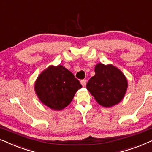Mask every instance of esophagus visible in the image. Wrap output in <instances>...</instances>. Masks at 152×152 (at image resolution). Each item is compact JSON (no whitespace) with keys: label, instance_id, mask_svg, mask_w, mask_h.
Instances as JSON below:
<instances>
[{"label":"esophagus","instance_id":"1","mask_svg":"<svg viewBox=\"0 0 152 152\" xmlns=\"http://www.w3.org/2000/svg\"><path fill=\"white\" fill-rule=\"evenodd\" d=\"M80 83L83 87L86 86V83H87V80H80Z\"/></svg>","mask_w":152,"mask_h":152}]
</instances>
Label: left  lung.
I'll return each mask as SVG.
<instances>
[{"instance_id":"1","label":"left lung","mask_w":152,"mask_h":152,"mask_svg":"<svg viewBox=\"0 0 152 152\" xmlns=\"http://www.w3.org/2000/svg\"><path fill=\"white\" fill-rule=\"evenodd\" d=\"M95 75L86 88L101 106L111 107L122 99L127 89V80L120 69L113 65L97 64Z\"/></svg>"}]
</instances>
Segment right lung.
<instances>
[{"instance_id": "add662e5", "label": "right lung", "mask_w": 152, "mask_h": 152, "mask_svg": "<svg viewBox=\"0 0 152 152\" xmlns=\"http://www.w3.org/2000/svg\"><path fill=\"white\" fill-rule=\"evenodd\" d=\"M82 86L74 74L63 66H50L35 82V90L40 101L48 108L60 110L72 102Z\"/></svg>"}]
</instances>
